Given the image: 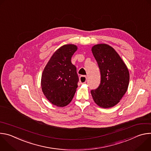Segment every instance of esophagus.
Segmentation results:
<instances>
[{
	"label": "esophagus",
	"instance_id": "obj_1",
	"mask_svg": "<svg viewBox=\"0 0 151 151\" xmlns=\"http://www.w3.org/2000/svg\"><path fill=\"white\" fill-rule=\"evenodd\" d=\"M87 76H81L79 77V82L81 84L85 83L86 82H87Z\"/></svg>",
	"mask_w": 151,
	"mask_h": 151
}]
</instances>
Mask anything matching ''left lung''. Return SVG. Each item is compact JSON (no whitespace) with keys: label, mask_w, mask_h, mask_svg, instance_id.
I'll list each match as a JSON object with an SVG mask.
<instances>
[{"label":"left lung","mask_w":151,"mask_h":151,"mask_svg":"<svg viewBox=\"0 0 151 151\" xmlns=\"http://www.w3.org/2000/svg\"><path fill=\"white\" fill-rule=\"evenodd\" d=\"M100 70L99 87L91 90L94 102L103 108L116 105L127 91L130 73L125 63L110 45L99 44L91 48Z\"/></svg>","instance_id":"obj_1"}]
</instances>
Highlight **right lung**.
<instances>
[{
  "instance_id": "1",
  "label": "right lung",
  "mask_w": 151,
  "mask_h": 151,
  "mask_svg": "<svg viewBox=\"0 0 151 151\" xmlns=\"http://www.w3.org/2000/svg\"><path fill=\"white\" fill-rule=\"evenodd\" d=\"M74 44H66L52 54L43 70L41 88L48 100L58 107L69 104L76 91L79 78L71 58L77 51Z\"/></svg>"
}]
</instances>
